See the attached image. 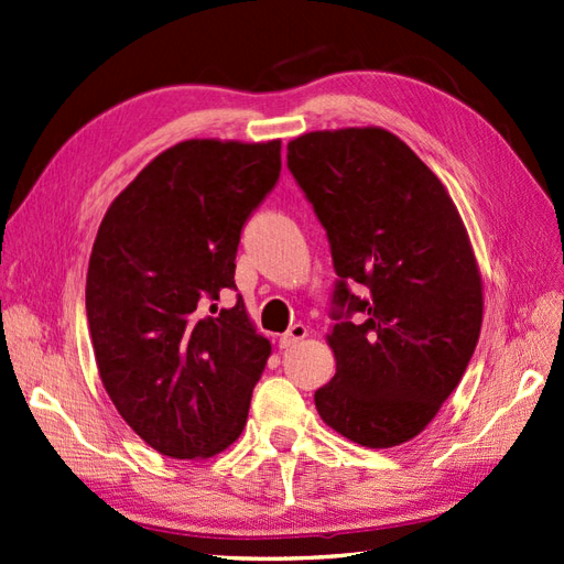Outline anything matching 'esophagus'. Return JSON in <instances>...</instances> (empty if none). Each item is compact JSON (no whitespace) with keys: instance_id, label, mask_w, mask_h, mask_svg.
Returning <instances> with one entry per match:
<instances>
[{"instance_id":"esophagus-1","label":"esophagus","mask_w":564,"mask_h":564,"mask_svg":"<svg viewBox=\"0 0 564 564\" xmlns=\"http://www.w3.org/2000/svg\"><path fill=\"white\" fill-rule=\"evenodd\" d=\"M307 335H310V328H307V326H304V324H295V326L288 328V333L281 335L279 347H281V349H291V347H295L297 343H302Z\"/></svg>"}]
</instances>
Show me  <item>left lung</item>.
Masks as SVG:
<instances>
[{"label": "left lung", "instance_id": "8db88e82", "mask_svg": "<svg viewBox=\"0 0 564 564\" xmlns=\"http://www.w3.org/2000/svg\"><path fill=\"white\" fill-rule=\"evenodd\" d=\"M288 167L340 276L326 335L337 371L316 390V411L354 444H404L458 388L479 340L470 236L440 176L382 127L302 134L288 143ZM354 282L366 296L348 291ZM354 311L367 318L351 325Z\"/></svg>", "mask_w": 564, "mask_h": 564}]
</instances>
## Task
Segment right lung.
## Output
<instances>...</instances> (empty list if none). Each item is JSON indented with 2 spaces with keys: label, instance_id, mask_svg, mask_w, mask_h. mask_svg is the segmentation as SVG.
I'll return each mask as SVG.
<instances>
[{
  "label": "right lung",
  "instance_id": "right-lung-1",
  "mask_svg": "<svg viewBox=\"0 0 564 564\" xmlns=\"http://www.w3.org/2000/svg\"><path fill=\"white\" fill-rule=\"evenodd\" d=\"M281 174V141L188 139L155 155L110 203L87 271V321L104 388L170 458H210L248 421L271 345L236 288L240 229Z\"/></svg>",
  "mask_w": 564,
  "mask_h": 564
}]
</instances>
